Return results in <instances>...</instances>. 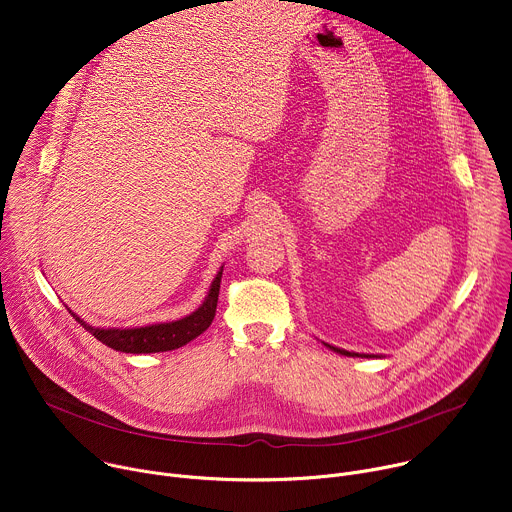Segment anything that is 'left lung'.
Returning <instances> with one entry per match:
<instances>
[{
	"mask_svg": "<svg viewBox=\"0 0 512 512\" xmlns=\"http://www.w3.org/2000/svg\"><path fill=\"white\" fill-rule=\"evenodd\" d=\"M326 344V342H324ZM330 350H334V352H338V354H344V356H358L356 352H348V350H342V348H336V346H330V344H326ZM364 356H369V354H364Z\"/></svg>",
	"mask_w": 512,
	"mask_h": 512,
	"instance_id": "left-lung-1",
	"label": "left lung"
}]
</instances>
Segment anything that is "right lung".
<instances>
[{
    "instance_id": "add662e5",
    "label": "right lung",
    "mask_w": 512,
    "mask_h": 512,
    "mask_svg": "<svg viewBox=\"0 0 512 512\" xmlns=\"http://www.w3.org/2000/svg\"><path fill=\"white\" fill-rule=\"evenodd\" d=\"M221 277H223V267L216 273L214 281L210 283L208 296L204 298L202 306L192 312L186 318L174 320V322H164V324H152V326H139V328H95L83 322L75 312H70L72 318H75L87 332H91L99 342L105 346L119 350V352H129V354H148V352H166V350H176L196 336H200L214 320L216 314V302H218V289H221Z\"/></svg>"
}]
</instances>
